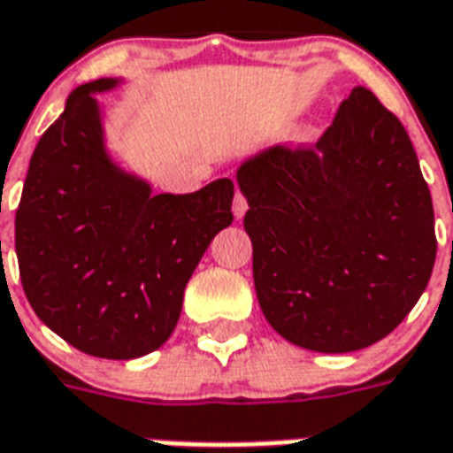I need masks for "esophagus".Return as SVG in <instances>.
<instances>
[{
	"mask_svg": "<svg viewBox=\"0 0 453 453\" xmlns=\"http://www.w3.org/2000/svg\"><path fill=\"white\" fill-rule=\"evenodd\" d=\"M231 210H234V217L236 219H241V217L245 215V210H248V201L243 198V194L236 188V196H234V205H231Z\"/></svg>",
	"mask_w": 453,
	"mask_h": 453,
	"instance_id": "esophagus-1",
	"label": "esophagus"
}]
</instances>
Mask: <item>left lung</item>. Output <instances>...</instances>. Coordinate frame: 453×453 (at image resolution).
Listing matches in <instances>:
<instances>
[{
	"instance_id": "8db88e82",
	"label": "left lung",
	"mask_w": 453,
	"mask_h": 453,
	"mask_svg": "<svg viewBox=\"0 0 453 453\" xmlns=\"http://www.w3.org/2000/svg\"><path fill=\"white\" fill-rule=\"evenodd\" d=\"M259 307L279 335L324 354L395 331L433 274V198L402 122L364 87L311 149L238 165Z\"/></svg>"
}]
</instances>
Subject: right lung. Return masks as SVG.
I'll return each instance as SVG.
<instances>
[{"label":"right lung","instance_id":"right-lung-1","mask_svg":"<svg viewBox=\"0 0 453 453\" xmlns=\"http://www.w3.org/2000/svg\"><path fill=\"white\" fill-rule=\"evenodd\" d=\"M80 84L42 134L16 210L20 283L35 314L80 352L136 359L170 338L210 241L234 222V181L153 194L108 153L94 94Z\"/></svg>","mask_w":453,"mask_h":453}]
</instances>
